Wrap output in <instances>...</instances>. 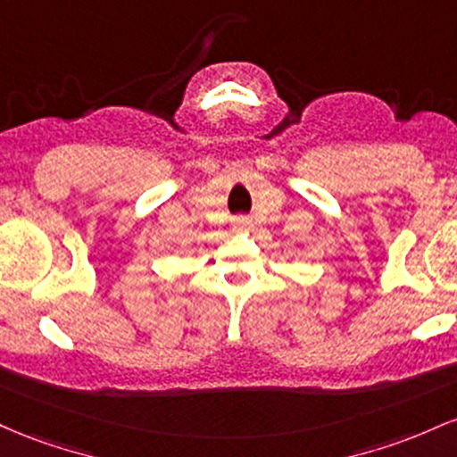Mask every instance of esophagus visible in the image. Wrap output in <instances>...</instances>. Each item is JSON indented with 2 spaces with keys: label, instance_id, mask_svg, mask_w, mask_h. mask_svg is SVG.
<instances>
[{
  "label": "esophagus",
  "instance_id": "esophagus-1",
  "mask_svg": "<svg viewBox=\"0 0 457 457\" xmlns=\"http://www.w3.org/2000/svg\"><path fill=\"white\" fill-rule=\"evenodd\" d=\"M250 227V220L248 218H237L235 220V228L237 230H244V228H248Z\"/></svg>",
  "mask_w": 457,
  "mask_h": 457
}]
</instances>
